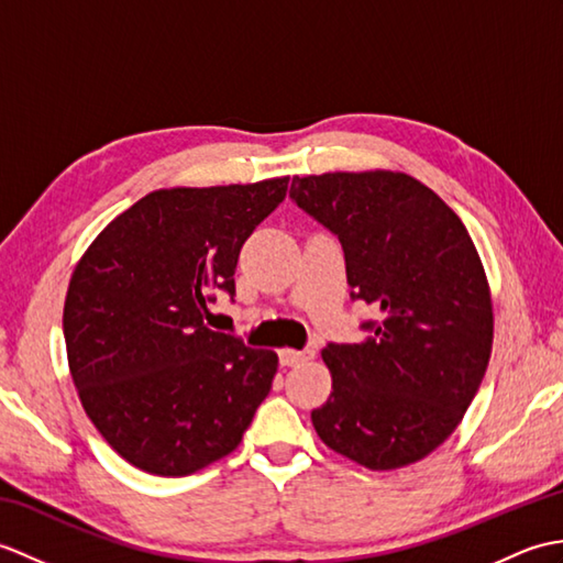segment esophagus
Here are the masks:
<instances>
[{
  "label": "esophagus",
  "instance_id": "34e87169",
  "mask_svg": "<svg viewBox=\"0 0 563 563\" xmlns=\"http://www.w3.org/2000/svg\"><path fill=\"white\" fill-rule=\"evenodd\" d=\"M278 357H280V365H300V363H307L312 361L314 357V351H295V349H280L278 351Z\"/></svg>",
  "mask_w": 563,
  "mask_h": 563
}]
</instances>
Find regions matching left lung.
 <instances>
[{
  "instance_id": "1",
  "label": "left lung",
  "mask_w": 563,
  "mask_h": 563,
  "mask_svg": "<svg viewBox=\"0 0 563 563\" xmlns=\"http://www.w3.org/2000/svg\"><path fill=\"white\" fill-rule=\"evenodd\" d=\"M290 198L339 234L361 343H329L331 397L312 411L327 448L373 472L428 457L462 423L488 367L494 305L462 220L404 172L295 176Z\"/></svg>"
}]
</instances>
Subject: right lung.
Returning <instances> with one entry per match:
<instances>
[{
	"label": "right lung",
	"mask_w": 563,
	"mask_h": 563,
	"mask_svg": "<svg viewBox=\"0 0 563 563\" xmlns=\"http://www.w3.org/2000/svg\"><path fill=\"white\" fill-rule=\"evenodd\" d=\"M290 176L159 188L103 227L71 271L69 375L101 438L137 470L186 476L236 450L278 373L275 351L206 327L214 290Z\"/></svg>",
	"instance_id": "obj_1"
}]
</instances>
